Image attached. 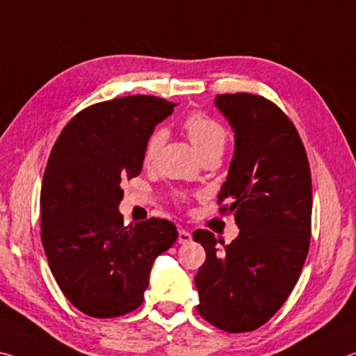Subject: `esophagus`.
I'll return each instance as SVG.
<instances>
[{"instance_id":"esophagus-1","label":"esophagus","mask_w":356,"mask_h":356,"mask_svg":"<svg viewBox=\"0 0 356 356\" xmlns=\"http://www.w3.org/2000/svg\"><path fill=\"white\" fill-rule=\"evenodd\" d=\"M192 241V233L188 230H179L178 232V243L179 244H186Z\"/></svg>"}]
</instances>
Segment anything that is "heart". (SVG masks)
I'll return each mask as SVG.
<instances>
[{
    "label": "heart",
    "instance_id": "b5f03b06",
    "mask_svg": "<svg viewBox=\"0 0 356 356\" xmlns=\"http://www.w3.org/2000/svg\"><path fill=\"white\" fill-rule=\"evenodd\" d=\"M183 129L188 134V137L194 147L199 151L203 157L211 151H222L225 140H227V131L225 127L216 121L211 116L205 113L194 112L189 113L183 120ZM165 142V132L164 129H154L149 134L143 148V164L149 165L156 161L157 154ZM183 199V195H179Z\"/></svg>",
    "mask_w": 356,
    "mask_h": 356
}]
</instances>
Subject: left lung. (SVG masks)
Listing matches in <instances>:
<instances>
[{"mask_svg":"<svg viewBox=\"0 0 356 356\" xmlns=\"http://www.w3.org/2000/svg\"><path fill=\"white\" fill-rule=\"evenodd\" d=\"M216 107L235 131L218 205L240 235L224 248L211 232L192 235L207 252L194 279L197 312L227 333H246L281 309L300 279L311 243V168L295 124L270 99L218 95Z\"/></svg>","mask_w":356,"mask_h":356,"instance_id":"obj_1","label":"left lung"}]
</instances>
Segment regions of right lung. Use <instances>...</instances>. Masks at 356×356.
Masks as SVG:
<instances>
[{
	"label": "right lung",
	"mask_w": 356,
	"mask_h": 356,
	"mask_svg": "<svg viewBox=\"0 0 356 356\" xmlns=\"http://www.w3.org/2000/svg\"><path fill=\"white\" fill-rule=\"evenodd\" d=\"M177 104L156 96L97 102L64 126L40 189V240L56 284L86 316H126L143 302L149 271L178 232L167 219L124 225L126 179L143 167V148Z\"/></svg>",
	"instance_id": "add662e5"
}]
</instances>
